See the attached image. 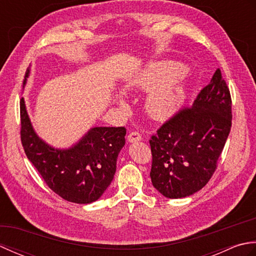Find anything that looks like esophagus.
I'll return each instance as SVG.
<instances>
[{"label":"esophagus","instance_id":"obj_1","mask_svg":"<svg viewBox=\"0 0 256 256\" xmlns=\"http://www.w3.org/2000/svg\"><path fill=\"white\" fill-rule=\"evenodd\" d=\"M142 140V136H140V134L138 132H131L128 135V140L130 143H135V142H140V140Z\"/></svg>","mask_w":256,"mask_h":256}]
</instances>
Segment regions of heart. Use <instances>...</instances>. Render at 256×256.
<instances>
[{
    "instance_id": "1",
    "label": "heart",
    "mask_w": 256,
    "mask_h": 256,
    "mask_svg": "<svg viewBox=\"0 0 256 256\" xmlns=\"http://www.w3.org/2000/svg\"><path fill=\"white\" fill-rule=\"evenodd\" d=\"M182 64L175 62H162L142 69L128 82L133 89L148 92L145 100L146 111L155 120H168L184 104V86ZM124 106L125 102L118 100Z\"/></svg>"
}]
</instances>
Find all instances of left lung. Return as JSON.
Masks as SVG:
<instances>
[{
	"mask_svg": "<svg viewBox=\"0 0 256 256\" xmlns=\"http://www.w3.org/2000/svg\"><path fill=\"white\" fill-rule=\"evenodd\" d=\"M231 96L220 69L192 106L162 125L150 140V179L166 198L199 192L209 182L231 130Z\"/></svg>",
	"mask_w": 256,
	"mask_h": 256,
	"instance_id": "1",
	"label": "left lung"
}]
</instances>
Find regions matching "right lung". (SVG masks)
<instances>
[{"label":"right lung","mask_w":256,"mask_h":256,"mask_svg":"<svg viewBox=\"0 0 256 256\" xmlns=\"http://www.w3.org/2000/svg\"><path fill=\"white\" fill-rule=\"evenodd\" d=\"M30 72V68L23 89ZM20 106L22 144L47 186L70 202L86 204L99 199L113 180L118 156L125 144V128H91L70 148H57L35 132L24 98Z\"/></svg>","instance_id":"1"}]
</instances>
